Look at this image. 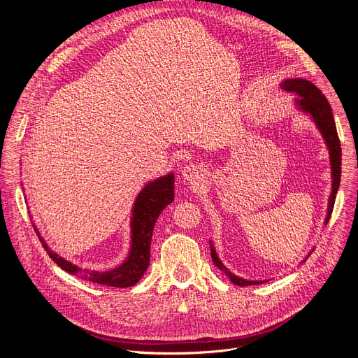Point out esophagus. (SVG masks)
I'll return each mask as SVG.
<instances>
[{"label": "esophagus", "mask_w": 358, "mask_h": 358, "mask_svg": "<svg viewBox=\"0 0 358 358\" xmlns=\"http://www.w3.org/2000/svg\"><path fill=\"white\" fill-rule=\"evenodd\" d=\"M182 178L192 187H198L202 182V170L195 164H188L181 170Z\"/></svg>", "instance_id": "1"}]
</instances>
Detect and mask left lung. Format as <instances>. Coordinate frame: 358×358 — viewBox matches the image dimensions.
<instances>
[{
  "label": "left lung",
  "mask_w": 358,
  "mask_h": 358,
  "mask_svg": "<svg viewBox=\"0 0 358 358\" xmlns=\"http://www.w3.org/2000/svg\"><path fill=\"white\" fill-rule=\"evenodd\" d=\"M280 89H283L287 93L296 94V97H294L296 108L300 112L310 116V119L315 122L317 130L323 136L324 143L327 145L329 157H330V169H331V192H330V196H329L327 215H326V220H324V225H326L329 222L330 217H331V213H333L334 201H336V195H337V191H338L340 178H341V145H340L336 123H334V119H333V112H331L330 103L327 101V99L324 97V94L322 93V90L317 89L310 80L300 79V78L285 79L280 83ZM210 246H211V258H213L214 265L220 271H222L234 285H236V286H252V285H259V283L268 282V280H248V279H243V278H239V276L234 275L228 268H225V265L218 258L213 241H210ZM310 253L312 252H309V255ZM309 255H308V257H309ZM308 257H306V258H308ZM306 258L301 262H304Z\"/></svg>",
  "instance_id": "8db88e82"
}]
</instances>
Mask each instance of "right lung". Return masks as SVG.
I'll list each match as a JSON object with an SVG mask.
<instances>
[{
	"label": "right lung",
	"instance_id": "1",
	"mask_svg": "<svg viewBox=\"0 0 358 358\" xmlns=\"http://www.w3.org/2000/svg\"><path fill=\"white\" fill-rule=\"evenodd\" d=\"M174 201V174L169 173L155 181H148L136 196L130 217V250L127 258L116 268L109 271L83 269L65 258L59 257L50 249L45 239L41 236L38 228L34 229L42 242L49 258L61 269L71 275H76L85 280L112 286V287H130L136 285L150 265V243L156 221L162 211Z\"/></svg>",
	"mask_w": 358,
	"mask_h": 358
}]
</instances>
